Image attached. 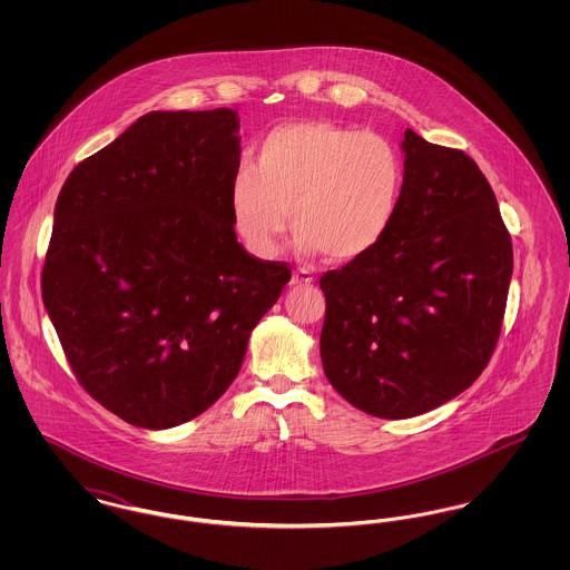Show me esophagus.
I'll return each mask as SVG.
<instances>
[{
  "instance_id": "1",
  "label": "esophagus",
  "mask_w": 570,
  "mask_h": 570,
  "mask_svg": "<svg viewBox=\"0 0 570 570\" xmlns=\"http://www.w3.org/2000/svg\"><path fill=\"white\" fill-rule=\"evenodd\" d=\"M312 282H314V277L307 269H298L291 277V286H305V284H312Z\"/></svg>"
}]
</instances>
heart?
<instances>
[{
    "mask_svg": "<svg viewBox=\"0 0 570 570\" xmlns=\"http://www.w3.org/2000/svg\"><path fill=\"white\" fill-rule=\"evenodd\" d=\"M406 184L402 151L376 132L297 121L263 138L254 166L230 181L228 203L249 252L269 258L288 228L333 263L363 258L391 230Z\"/></svg>",
    "mask_w": 570,
    "mask_h": 570,
    "instance_id": "1",
    "label": "heart"
}]
</instances>
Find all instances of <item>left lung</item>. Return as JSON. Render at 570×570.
Listing matches in <instances>:
<instances>
[{
	"label": "left lung",
	"mask_w": 570,
	"mask_h": 570,
	"mask_svg": "<svg viewBox=\"0 0 570 570\" xmlns=\"http://www.w3.org/2000/svg\"><path fill=\"white\" fill-rule=\"evenodd\" d=\"M402 151L406 184L391 230L321 277L326 379L380 419L430 412L481 376L513 275L511 235L476 163L410 128Z\"/></svg>",
	"instance_id": "8db88e82"
}]
</instances>
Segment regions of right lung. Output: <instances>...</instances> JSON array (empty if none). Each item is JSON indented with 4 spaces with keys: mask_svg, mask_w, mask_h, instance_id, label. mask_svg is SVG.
I'll return each instance as SVG.
<instances>
[{
    "mask_svg": "<svg viewBox=\"0 0 570 570\" xmlns=\"http://www.w3.org/2000/svg\"><path fill=\"white\" fill-rule=\"evenodd\" d=\"M239 140L237 110H151L59 191L42 301L82 389L136 428L214 406L291 279L237 242Z\"/></svg>",
    "mask_w": 570,
    "mask_h": 570,
    "instance_id": "add662e5",
    "label": "right lung"
}]
</instances>
